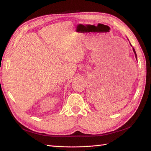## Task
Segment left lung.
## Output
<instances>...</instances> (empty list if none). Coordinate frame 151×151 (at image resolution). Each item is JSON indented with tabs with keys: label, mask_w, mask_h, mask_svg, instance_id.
<instances>
[{
	"label": "left lung",
	"mask_w": 151,
	"mask_h": 151,
	"mask_svg": "<svg viewBox=\"0 0 151 151\" xmlns=\"http://www.w3.org/2000/svg\"><path fill=\"white\" fill-rule=\"evenodd\" d=\"M132 50H133V52H134V55H135V57H136V58H137V54H136V52H135V50H134V48H132Z\"/></svg>",
	"instance_id": "left-lung-1"
}]
</instances>
